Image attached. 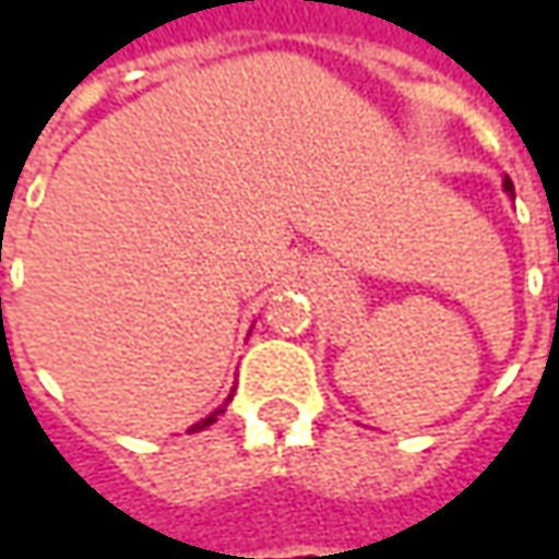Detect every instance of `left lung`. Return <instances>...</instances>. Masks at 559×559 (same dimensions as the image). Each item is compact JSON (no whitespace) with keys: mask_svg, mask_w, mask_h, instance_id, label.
I'll use <instances>...</instances> for the list:
<instances>
[{"mask_svg":"<svg viewBox=\"0 0 559 559\" xmlns=\"http://www.w3.org/2000/svg\"><path fill=\"white\" fill-rule=\"evenodd\" d=\"M504 189L507 192H513V183H510V180H504Z\"/></svg>","mask_w":559,"mask_h":559,"instance_id":"8db88e82","label":"left lung"}]
</instances>
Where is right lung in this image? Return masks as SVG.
Instances as JSON below:
<instances>
[{
    "label": "right lung",
    "mask_w": 559,
    "mask_h": 559,
    "mask_svg": "<svg viewBox=\"0 0 559 559\" xmlns=\"http://www.w3.org/2000/svg\"><path fill=\"white\" fill-rule=\"evenodd\" d=\"M226 401H229V397H226ZM226 411V404L224 407H217V411H214V414H211V417H204L202 423H195V426H192V429H189V432H199V429H204V426H211V423H214V419H217V414H224Z\"/></svg>",
    "instance_id": "1"
}]
</instances>
